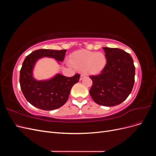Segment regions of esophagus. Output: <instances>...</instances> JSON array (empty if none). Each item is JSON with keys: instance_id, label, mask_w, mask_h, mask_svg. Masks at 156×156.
<instances>
[{"instance_id": "esophagus-1", "label": "esophagus", "mask_w": 156, "mask_h": 156, "mask_svg": "<svg viewBox=\"0 0 156 156\" xmlns=\"http://www.w3.org/2000/svg\"><path fill=\"white\" fill-rule=\"evenodd\" d=\"M84 77H85V75H83V74H81V77H80V80H81H81H82L83 79H84Z\"/></svg>"}]
</instances>
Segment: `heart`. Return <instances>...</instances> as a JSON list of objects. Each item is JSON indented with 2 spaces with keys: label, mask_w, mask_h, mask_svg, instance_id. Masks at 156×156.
Segmentation results:
<instances>
[{
  "label": "heart",
  "mask_w": 156,
  "mask_h": 156,
  "mask_svg": "<svg viewBox=\"0 0 156 156\" xmlns=\"http://www.w3.org/2000/svg\"><path fill=\"white\" fill-rule=\"evenodd\" d=\"M107 56L102 52L81 50L71 56L70 62L77 69H83L86 75L100 73L107 64Z\"/></svg>",
  "instance_id": "1"
}]
</instances>
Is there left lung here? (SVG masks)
Segmentation results:
<instances>
[{
	"mask_svg": "<svg viewBox=\"0 0 156 156\" xmlns=\"http://www.w3.org/2000/svg\"><path fill=\"white\" fill-rule=\"evenodd\" d=\"M107 64L100 74L90 76L92 86L90 94L98 104L112 107L120 104L131 92L135 68L131 55L118 48H103Z\"/></svg>",
	"mask_w": 156,
	"mask_h": 156,
	"instance_id": "1",
	"label": "left lung"
}]
</instances>
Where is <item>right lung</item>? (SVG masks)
Masks as SVG:
<instances>
[{"label":"right lung","mask_w":156,"mask_h":156,"mask_svg":"<svg viewBox=\"0 0 156 156\" xmlns=\"http://www.w3.org/2000/svg\"><path fill=\"white\" fill-rule=\"evenodd\" d=\"M66 52V49H42L33 51L25 58L20 70V83L23 95L33 106L51 111L62 107L67 101L71 89L79 81V74L68 77L58 73L44 81H37L32 74L34 65L40 58H53L59 63L64 60Z\"/></svg>","instance_id":"add662e5"}]
</instances>
